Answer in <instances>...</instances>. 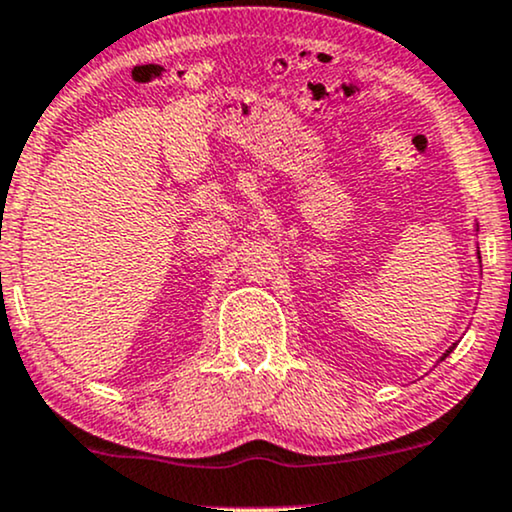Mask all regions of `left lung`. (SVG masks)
<instances>
[{
    "label": "left lung",
    "instance_id": "1",
    "mask_svg": "<svg viewBox=\"0 0 512 512\" xmlns=\"http://www.w3.org/2000/svg\"><path fill=\"white\" fill-rule=\"evenodd\" d=\"M453 350H455V345H453V347H450V350H448L446 354H443V357H441V359H446V357H448V354H450V352H453Z\"/></svg>",
    "mask_w": 512,
    "mask_h": 512
}]
</instances>
